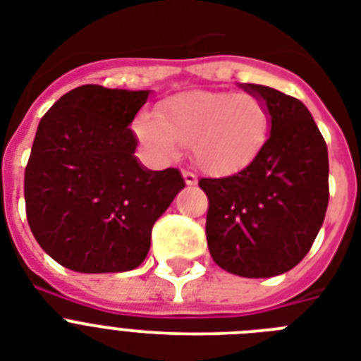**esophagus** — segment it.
I'll return each mask as SVG.
<instances>
[{
	"label": "esophagus",
	"instance_id": "obj_1",
	"mask_svg": "<svg viewBox=\"0 0 361 361\" xmlns=\"http://www.w3.org/2000/svg\"><path fill=\"white\" fill-rule=\"evenodd\" d=\"M181 176H183V180H185L187 185H195V183L198 181L197 176L192 174V172H189V170H183V172H181Z\"/></svg>",
	"mask_w": 361,
	"mask_h": 361
}]
</instances>
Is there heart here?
Masks as SVG:
<instances>
[{
    "mask_svg": "<svg viewBox=\"0 0 361 361\" xmlns=\"http://www.w3.org/2000/svg\"><path fill=\"white\" fill-rule=\"evenodd\" d=\"M138 136L161 157L191 144L192 157L209 174H234L255 163L271 133L268 104L251 93L187 92L170 97L155 116L136 125Z\"/></svg>",
    "mask_w": 361,
    "mask_h": 361,
    "instance_id": "1",
    "label": "heart"
}]
</instances>
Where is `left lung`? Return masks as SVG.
<instances>
[{
  "label": "left lung",
  "mask_w": 361,
  "mask_h": 361,
  "mask_svg": "<svg viewBox=\"0 0 361 361\" xmlns=\"http://www.w3.org/2000/svg\"><path fill=\"white\" fill-rule=\"evenodd\" d=\"M268 104L269 140L257 161L226 178H202L206 238L217 266L240 277H274L302 262L328 208V147L307 106L258 84H240Z\"/></svg>",
  "instance_id": "left-lung-1"
}]
</instances>
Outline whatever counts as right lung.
Masks as SVG:
<instances>
[{
  "label": "right lung",
  "mask_w": 361,
  "mask_h": 361,
  "mask_svg": "<svg viewBox=\"0 0 361 361\" xmlns=\"http://www.w3.org/2000/svg\"><path fill=\"white\" fill-rule=\"evenodd\" d=\"M149 90L75 87L37 127L25 166L27 223L42 251L80 274L138 268L155 221L185 187L178 169L138 163L129 129Z\"/></svg>",
  "instance_id": "add662e5"
}]
</instances>
